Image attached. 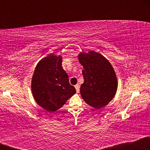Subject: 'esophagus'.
<instances>
[{
	"label": "esophagus",
	"mask_w": 150,
	"mask_h": 150,
	"mask_svg": "<svg viewBox=\"0 0 150 150\" xmlns=\"http://www.w3.org/2000/svg\"><path fill=\"white\" fill-rule=\"evenodd\" d=\"M75 89H76L77 93H78L79 91H80V86H79V85H76L75 86Z\"/></svg>",
	"instance_id": "obj_1"
}]
</instances>
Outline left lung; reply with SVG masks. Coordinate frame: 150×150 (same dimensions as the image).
<instances>
[{
    "instance_id": "obj_1",
    "label": "left lung",
    "mask_w": 150,
    "mask_h": 150,
    "mask_svg": "<svg viewBox=\"0 0 150 150\" xmlns=\"http://www.w3.org/2000/svg\"><path fill=\"white\" fill-rule=\"evenodd\" d=\"M77 57L84 68V82L80 87L82 98L93 108L105 106L115 97L118 88L112 65L100 53L94 51L81 52Z\"/></svg>"
}]
</instances>
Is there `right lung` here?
<instances>
[{
    "label": "right lung",
    "instance_id": "add662e5",
    "mask_svg": "<svg viewBox=\"0 0 150 150\" xmlns=\"http://www.w3.org/2000/svg\"><path fill=\"white\" fill-rule=\"evenodd\" d=\"M62 56L49 54L38 62L31 82L33 97L48 112L61 108L76 93L62 68Z\"/></svg>",
    "mask_w": 150,
    "mask_h": 150
}]
</instances>
